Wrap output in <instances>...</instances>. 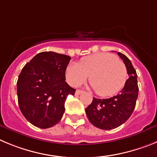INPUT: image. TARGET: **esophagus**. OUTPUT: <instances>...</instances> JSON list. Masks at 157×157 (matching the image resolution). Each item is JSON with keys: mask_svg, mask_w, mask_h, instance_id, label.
Segmentation results:
<instances>
[{"mask_svg": "<svg viewBox=\"0 0 157 157\" xmlns=\"http://www.w3.org/2000/svg\"><path fill=\"white\" fill-rule=\"evenodd\" d=\"M83 91L82 90H77L75 91V95H80L81 93H82Z\"/></svg>", "mask_w": 157, "mask_h": 157, "instance_id": "34e87169", "label": "esophagus"}]
</instances>
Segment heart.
Listing matches in <instances>:
<instances>
[{"label":"heart","mask_w":157,"mask_h":157,"mask_svg":"<svg viewBox=\"0 0 157 157\" xmlns=\"http://www.w3.org/2000/svg\"><path fill=\"white\" fill-rule=\"evenodd\" d=\"M90 76V82L97 95L110 96L124 86L127 69L121 60L107 53H99L82 57L78 64H70L65 77L72 86L83 84Z\"/></svg>","instance_id":"b5f03b06"}]
</instances>
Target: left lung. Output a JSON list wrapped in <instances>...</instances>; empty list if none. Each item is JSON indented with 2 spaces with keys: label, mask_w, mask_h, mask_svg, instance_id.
I'll use <instances>...</instances> for the list:
<instances>
[{
  "label": "left lung",
  "mask_w": 157,
  "mask_h": 157,
  "mask_svg": "<svg viewBox=\"0 0 157 157\" xmlns=\"http://www.w3.org/2000/svg\"><path fill=\"white\" fill-rule=\"evenodd\" d=\"M117 54L125 64L129 78L124 88L116 96L109 99L93 98L86 108L89 121L95 127L103 130H110L121 125L130 117L136 104L139 94L137 74L131 61L124 54Z\"/></svg>",
  "instance_id": "left-lung-1"
}]
</instances>
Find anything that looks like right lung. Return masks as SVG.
Wrapping results in <instances>:
<instances>
[{"label": "right lung", "mask_w": 157, "mask_h": 157, "mask_svg": "<svg viewBox=\"0 0 157 157\" xmlns=\"http://www.w3.org/2000/svg\"><path fill=\"white\" fill-rule=\"evenodd\" d=\"M70 60L67 55L45 51L36 54L21 70L17 82L18 106L34 126L48 128L61 121L67 96L75 93L65 82Z\"/></svg>", "instance_id": "right-lung-1"}]
</instances>
